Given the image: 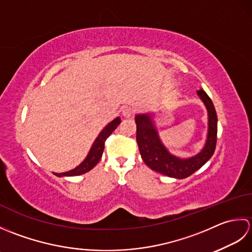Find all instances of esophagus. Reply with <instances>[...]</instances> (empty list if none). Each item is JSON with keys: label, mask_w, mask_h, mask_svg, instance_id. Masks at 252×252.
<instances>
[{"label": "esophagus", "mask_w": 252, "mask_h": 252, "mask_svg": "<svg viewBox=\"0 0 252 252\" xmlns=\"http://www.w3.org/2000/svg\"><path fill=\"white\" fill-rule=\"evenodd\" d=\"M121 114L123 117L130 118L133 115V109L129 106H123L121 108Z\"/></svg>", "instance_id": "1"}]
</instances>
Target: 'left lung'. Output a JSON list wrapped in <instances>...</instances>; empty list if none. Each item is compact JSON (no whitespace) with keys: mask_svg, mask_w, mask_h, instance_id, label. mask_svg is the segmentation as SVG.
<instances>
[{"mask_svg":"<svg viewBox=\"0 0 252 252\" xmlns=\"http://www.w3.org/2000/svg\"><path fill=\"white\" fill-rule=\"evenodd\" d=\"M198 97L208 112V132L205 145L191 157L181 158L171 154L160 140L154 114L135 116L136 141L142 159L148 168L174 179H185L199 170L212 157L217 145L218 117L212 100L202 89L197 91Z\"/></svg>","mask_w":252,"mask_h":252,"instance_id":"8db88e82","label":"left lung"}]
</instances>
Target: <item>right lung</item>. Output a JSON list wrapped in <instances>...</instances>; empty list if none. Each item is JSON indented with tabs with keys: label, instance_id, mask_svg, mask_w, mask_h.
I'll return each mask as SVG.
<instances>
[{
	"label": "right lung",
	"instance_id": "add662e5",
	"mask_svg": "<svg viewBox=\"0 0 252 252\" xmlns=\"http://www.w3.org/2000/svg\"><path fill=\"white\" fill-rule=\"evenodd\" d=\"M120 122H121L120 117H117L100 131L98 136L95 138V141L93 143L92 147L90 149L88 156L85 157V159L78 165V167H76L72 170H69L67 172L54 173V174L56 176H60V178H63V176H76V175H81L83 173H87L90 170H92L95 165L98 163L101 156H103L106 138L117 129V126L120 125Z\"/></svg>",
	"mask_w": 252,
	"mask_h": 252
}]
</instances>
